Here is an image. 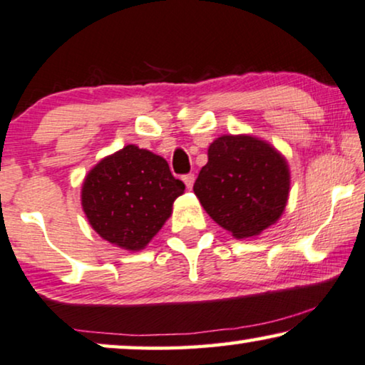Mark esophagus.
I'll use <instances>...</instances> for the list:
<instances>
[{"mask_svg": "<svg viewBox=\"0 0 365 365\" xmlns=\"http://www.w3.org/2000/svg\"><path fill=\"white\" fill-rule=\"evenodd\" d=\"M183 182H185L187 188H192L193 187V182H195V175H193V173L185 175V177H183Z\"/></svg>", "mask_w": 365, "mask_h": 365, "instance_id": "34e87169", "label": "esophagus"}]
</instances>
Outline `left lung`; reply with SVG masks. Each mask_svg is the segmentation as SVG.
I'll return each instance as SVG.
<instances>
[{"label": "left lung", "instance_id": "1", "mask_svg": "<svg viewBox=\"0 0 365 365\" xmlns=\"http://www.w3.org/2000/svg\"><path fill=\"white\" fill-rule=\"evenodd\" d=\"M290 173L285 158L252 135H223L208 147L193 192L205 212L235 239L259 235L285 210Z\"/></svg>", "mask_w": 365, "mask_h": 365}]
</instances>
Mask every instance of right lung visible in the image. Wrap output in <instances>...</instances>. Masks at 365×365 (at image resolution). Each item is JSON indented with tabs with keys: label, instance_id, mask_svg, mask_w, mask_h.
I'll return each instance as SVG.
<instances>
[{
	"label": "right lung",
	"instance_id": "add662e5",
	"mask_svg": "<svg viewBox=\"0 0 365 365\" xmlns=\"http://www.w3.org/2000/svg\"><path fill=\"white\" fill-rule=\"evenodd\" d=\"M185 190L167 160L126 145L95 165L81 187V205L101 239L125 250H142L172 215Z\"/></svg>",
	"mask_w": 365,
	"mask_h": 365
}]
</instances>
